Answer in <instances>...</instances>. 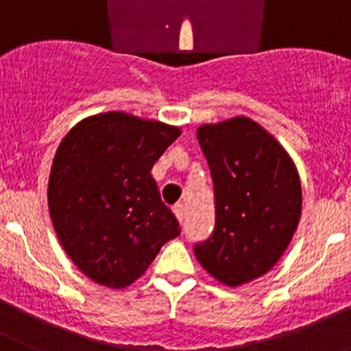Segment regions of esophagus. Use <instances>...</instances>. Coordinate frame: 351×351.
<instances>
[{
  "label": "esophagus",
  "instance_id": "obj_1",
  "mask_svg": "<svg viewBox=\"0 0 351 351\" xmlns=\"http://www.w3.org/2000/svg\"><path fill=\"white\" fill-rule=\"evenodd\" d=\"M173 211H175L176 218H178V221H180V223H182V221H183V218H185V215H186V209H185V206H183V204H176L175 208H173Z\"/></svg>",
  "mask_w": 351,
  "mask_h": 351
}]
</instances>
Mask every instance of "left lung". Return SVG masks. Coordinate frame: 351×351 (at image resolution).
I'll return each mask as SVG.
<instances>
[{
  "label": "left lung",
  "mask_w": 351,
  "mask_h": 351,
  "mask_svg": "<svg viewBox=\"0 0 351 351\" xmlns=\"http://www.w3.org/2000/svg\"><path fill=\"white\" fill-rule=\"evenodd\" d=\"M197 140L211 171L216 223L194 245L195 258L218 282L242 286L287 250L301 216L300 175L286 149L250 117L202 124Z\"/></svg>",
  "instance_id": "obj_1"
}]
</instances>
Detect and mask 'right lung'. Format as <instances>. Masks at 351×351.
Wrapping results in <instances>:
<instances>
[{
	"label": "right lung",
	"mask_w": 351,
	"mask_h": 351,
	"mask_svg": "<svg viewBox=\"0 0 351 351\" xmlns=\"http://www.w3.org/2000/svg\"><path fill=\"white\" fill-rule=\"evenodd\" d=\"M182 135L126 112L80 121L58 145L48 208L62 247L86 277L112 289L135 282L180 235L150 169Z\"/></svg>",
	"instance_id": "right-lung-1"
}]
</instances>
